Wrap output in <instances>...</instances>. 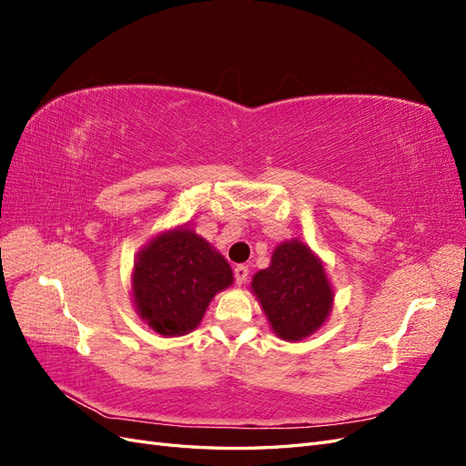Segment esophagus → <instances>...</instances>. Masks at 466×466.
Wrapping results in <instances>:
<instances>
[{"mask_svg": "<svg viewBox=\"0 0 466 466\" xmlns=\"http://www.w3.org/2000/svg\"><path fill=\"white\" fill-rule=\"evenodd\" d=\"M247 276H248V268L245 264H238L235 266V281L238 286H243L247 281Z\"/></svg>", "mask_w": 466, "mask_h": 466, "instance_id": "34e87169", "label": "esophagus"}]
</instances>
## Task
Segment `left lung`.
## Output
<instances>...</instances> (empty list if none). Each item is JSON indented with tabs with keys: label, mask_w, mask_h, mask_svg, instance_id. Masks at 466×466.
<instances>
[{
	"label": "left lung",
	"mask_w": 466,
	"mask_h": 466,
	"mask_svg": "<svg viewBox=\"0 0 466 466\" xmlns=\"http://www.w3.org/2000/svg\"><path fill=\"white\" fill-rule=\"evenodd\" d=\"M255 293L272 332L286 342H299L329 320L334 288L322 260L299 238L279 243L270 266L252 276Z\"/></svg>",
	"instance_id": "8db88e82"
}]
</instances>
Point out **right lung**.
<instances>
[{
  "instance_id": "right-lung-1",
  "label": "right lung",
  "mask_w": 466,
  "mask_h": 466,
  "mask_svg": "<svg viewBox=\"0 0 466 466\" xmlns=\"http://www.w3.org/2000/svg\"><path fill=\"white\" fill-rule=\"evenodd\" d=\"M233 284L219 250L188 225L155 235L139 248L130 291L137 317L165 338L198 329L216 293Z\"/></svg>"
}]
</instances>
